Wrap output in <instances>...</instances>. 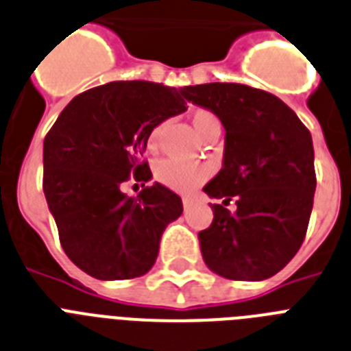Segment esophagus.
<instances>
[{
    "mask_svg": "<svg viewBox=\"0 0 351 351\" xmlns=\"http://www.w3.org/2000/svg\"><path fill=\"white\" fill-rule=\"evenodd\" d=\"M182 204H184V209H189L191 204H193V200H191V198H184V200H182Z\"/></svg>",
    "mask_w": 351,
    "mask_h": 351,
    "instance_id": "obj_1",
    "label": "esophagus"
}]
</instances>
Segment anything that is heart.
Wrapping results in <instances>:
<instances>
[{
	"label": "heart",
	"instance_id": "b5f03b06",
	"mask_svg": "<svg viewBox=\"0 0 351 351\" xmlns=\"http://www.w3.org/2000/svg\"><path fill=\"white\" fill-rule=\"evenodd\" d=\"M191 122L195 128L196 135L200 138H209V136L220 133L221 124L220 119L209 110H196L191 115ZM162 126H155L147 135V147L155 149L160 141ZM155 178L162 185H166L167 189L176 191V193H193L198 189L207 178H209V169L204 164L198 162H182L166 158L160 160L155 166Z\"/></svg>",
	"mask_w": 351,
	"mask_h": 351
}]
</instances>
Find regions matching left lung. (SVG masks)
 I'll return each mask as SVG.
<instances>
[{
	"mask_svg": "<svg viewBox=\"0 0 351 351\" xmlns=\"http://www.w3.org/2000/svg\"><path fill=\"white\" fill-rule=\"evenodd\" d=\"M189 102L213 111L225 128L223 166L205 185L213 223L198 232L205 265L240 281L272 278L294 258L314 205L312 135L281 99L263 90L209 82L182 88ZM237 202L230 213L223 204Z\"/></svg>",
	"mask_w": 351,
	"mask_h": 351,
	"instance_id": "1",
	"label": "left lung"
}]
</instances>
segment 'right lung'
<instances>
[{"instance_id":"1","label":"right lung","mask_w":351,"mask_h":351,"mask_svg":"<svg viewBox=\"0 0 351 351\" xmlns=\"http://www.w3.org/2000/svg\"><path fill=\"white\" fill-rule=\"evenodd\" d=\"M185 110L182 90L115 81L73 97L48 131L43 191L62 249L86 274L131 279L155 265L162 232L184 210L180 196L155 182L130 198L121 185L151 180L138 162L147 135Z\"/></svg>"}]
</instances>
